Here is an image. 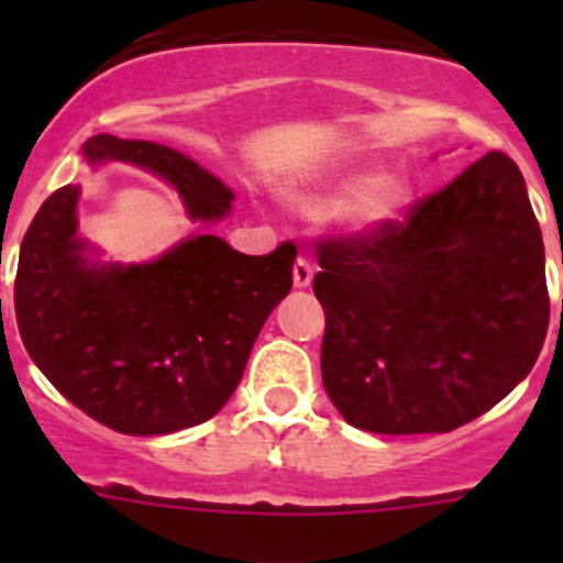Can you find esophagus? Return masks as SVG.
<instances>
[{"mask_svg":"<svg viewBox=\"0 0 563 563\" xmlns=\"http://www.w3.org/2000/svg\"><path fill=\"white\" fill-rule=\"evenodd\" d=\"M312 282V265H310V258L305 256H298L296 258V265H292V285L301 290V287H310Z\"/></svg>","mask_w":563,"mask_h":563,"instance_id":"1","label":"esophagus"}]
</instances>
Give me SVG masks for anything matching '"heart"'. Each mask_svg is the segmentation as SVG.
<instances>
[{
  "label": "heart",
  "mask_w": 563,
  "mask_h": 563,
  "mask_svg": "<svg viewBox=\"0 0 563 563\" xmlns=\"http://www.w3.org/2000/svg\"><path fill=\"white\" fill-rule=\"evenodd\" d=\"M415 197V183L406 172L363 166L301 194L296 208L312 220H324L341 211L343 231L355 236H377L409 217Z\"/></svg>",
  "instance_id": "1"
}]
</instances>
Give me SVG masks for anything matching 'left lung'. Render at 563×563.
Returning <instances> with one entry per match:
<instances>
[{"instance_id": "obj_1", "label": "left lung", "mask_w": 563, "mask_h": 563, "mask_svg": "<svg viewBox=\"0 0 563 563\" xmlns=\"http://www.w3.org/2000/svg\"><path fill=\"white\" fill-rule=\"evenodd\" d=\"M318 265L321 380L355 429H460L510 395L544 346V242L501 152L415 202L397 228L321 242Z\"/></svg>"}]
</instances>
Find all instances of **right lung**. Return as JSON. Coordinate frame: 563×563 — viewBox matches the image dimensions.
<instances>
[{"mask_svg": "<svg viewBox=\"0 0 563 563\" xmlns=\"http://www.w3.org/2000/svg\"><path fill=\"white\" fill-rule=\"evenodd\" d=\"M81 152L89 166L132 163L168 180L191 220L231 213V188L177 148L96 134ZM78 197L81 186L49 194L22 239L13 305L24 350L112 431L154 437L211 420L290 292L296 245L245 256L200 233L143 265H103L78 236Z\"/></svg>", "mask_w": 563, "mask_h": 563, "instance_id": "add662e5", "label": "right lung"}]
</instances>
